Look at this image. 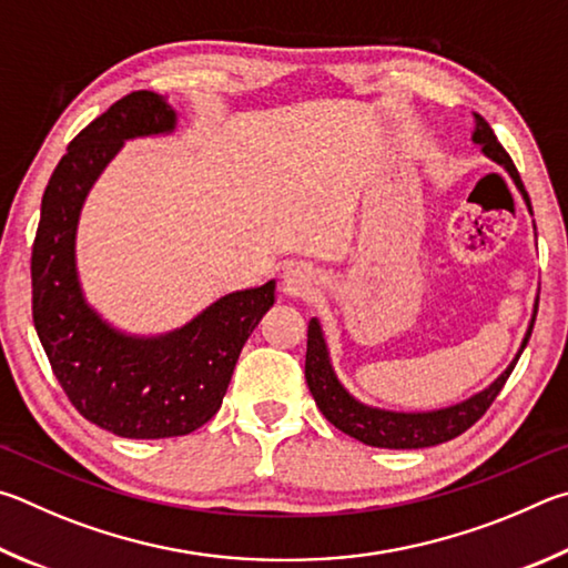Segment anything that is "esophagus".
Instances as JSON below:
<instances>
[{
    "label": "esophagus",
    "instance_id": "1",
    "mask_svg": "<svg viewBox=\"0 0 568 568\" xmlns=\"http://www.w3.org/2000/svg\"><path fill=\"white\" fill-rule=\"evenodd\" d=\"M316 284H320V276L310 264H292L282 274V292L296 300H310L316 292Z\"/></svg>",
    "mask_w": 568,
    "mask_h": 568
}]
</instances>
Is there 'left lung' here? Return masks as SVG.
Returning a JSON list of instances; mask_svg holds the SVG:
<instances>
[{"label":"left lung","mask_w":568,"mask_h":568,"mask_svg":"<svg viewBox=\"0 0 568 568\" xmlns=\"http://www.w3.org/2000/svg\"><path fill=\"white\" fill-rule=\"evenodd\" d=\"M474 122H476L474 134H471L474 144H479L481 152L489 156L491 162H496L509 172L516 189H519L526 206H529L531 212L529 194H526V189L521 184V176L516 172L511 156L506 154V149L499 144V139H496L494 129L479 114H474ZM536 310H539V302L534 304L531 324L524 334L519 352H516L514 362L506 366V372L499 376V379H494L484 392L474 394L469 399H464L454 406H446V409L389 412V409H379V406H369V404H362L359 399H354V396L344 389L342 382L336 379L320 320L310 322V334H306V366H304L306 384H310L314 402L326 419H329L336 429L354 436L356 442H362L366 446H379V449H426V446L452 442L469 429L471 424L479 422L486 414V409L491 406V402L504 389V384L514 372L516 362H519L521 352L526 349V344H529V336L536 322Z\"/></svg>","instance_id":"obj_1"}]
</instances>
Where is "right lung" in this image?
I'll list each match as a JSON object with an SVG mask.
<instances>
[{
  "label": "right lung",
  "mask_w": 568,
  "mask_h": 568,
  "mask_svg": "<svg viewBox=\"0 0 568 568\" xmlns=\"http://www.w3.org/2000/svg\"><path fill=\"white\" fill-rule=\"evenodd\" d=\"M164 97L132 92L67 146L42 196L32 246V316L39 342L77 412L124 439L192 434L222 406L248 334L274 304L276 282L226 294L182 329L134 336L87 304L77 274L84 199L126 139L172 134Z\"/></svg>",
  "instance_id": "add662e5"
}]
</instances>
